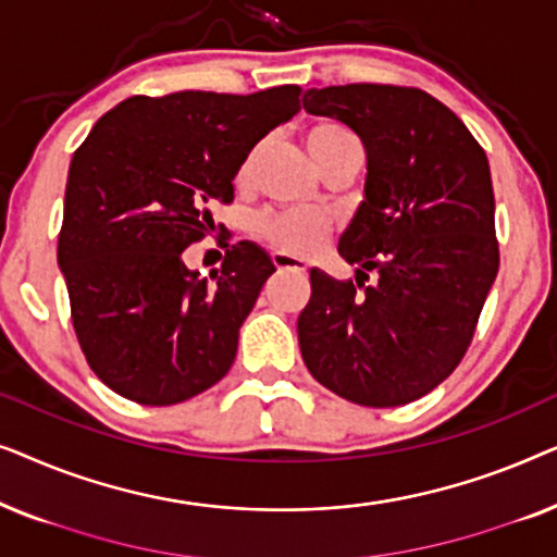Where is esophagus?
<instances>
[{"mask_svg":"<svg viewBox=\"0 0 557 557\" xmlns=\"http://www.w3.org/2000/svg\"><path fill=\"white\" fill-rule=\"evenodd\" d=\"M271 263L276 265V271H294V273H304V271H307V263H304L301 258L284 256V253H273V256H271Z\"/></svg>","mask_w":557,"mask_h":557,"instance_id":"esophagus-1","label":"esophagus"}]
</instances>
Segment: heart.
Masks as SVG:
<instances>
[{"label": "heart", "instance_id": "1", "mask_svg": "<svg viewBox=\"0 0 557 557\" xmlns=\"http://www.w3.org/2000/svg\"><path fill=\"white\" fill-rule=\"evenodd\" d=\"M304 139H307V147L311 151V157H314V162L319 164V170L334 162L337 157H360V139H357L345 124H339V121H314V124L307 128V136H304ZM258 151H261V147L250 151L246 162L240 164V185H246L250 174H253ZM330 231V220L319 215V212H263V215H258L253 223V233L258 235V240L284 256H309L311 250L322 246Z\"/></svg>", "mask_w": 557, "mask_h": 557}]
</instances>
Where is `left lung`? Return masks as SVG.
Listing matches in <instances>:
<instances>
[{
  "instance_id": "1",
  "label": "left lung",
  "mask_w": 557,
  "mask_h": 557,
  "mask_svg": "<svg viewBox=\"0 0 557 557\" xmlns=\"http://www.w3.org/2000/svg\"><path fill=\"white\" fill-rule=\"evenodd\" d=\"M304 109L360 136L368 177L339 238L358 284L311 269L296 324L301 357L339 398L406 406L463 360L497 278L490 162L463 121L421 88H311ZM370 270L379 281L364 287Z\"/></svg>"
}]
</instances>
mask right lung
<instances>
[{"label":"right lung","mask_w":557,"mask_h":557,"mask_svg":"<svg viewBox=\"0 0 557 557\" xmlns=\"http://www.w3.org/2000/svg\"><path fill=\"white\" fill-rule=\"evenodd\" d=\"M299 96V86L132 96L75 149L58 265L78 345L113 393L174 406L231 370L240 324L276 265L256 243L231 246V233L212 281L182 253L215 227L210 205L233 202L240 164L301 109Z\"/></svg>","instance_id":"1"}]
</instances>
